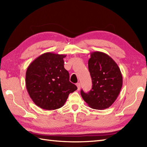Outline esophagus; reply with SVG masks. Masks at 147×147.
Returning <instances> with one entry per match:
<instances>
[{
	"label": "esophagus",
	"instance_id": "esophagus-1",
	"mask_svg": "<svg viewBox=\"0 0 147 147\" xmlns=\"http://www.w3.org/2000/svg\"><path fill=\"white\" fill-rule=\"evenodd\" d=\"M76 86L78 87V90H80V88H81V84L80 83H76Z\"/></svg>",
	"mask_w": 147,
	"mask_h": 147
}]
</instances>
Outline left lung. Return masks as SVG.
<instances>
[{
    "label": "left lung",
    "mask_w": 147,
    "mask_h": 147,
    "mask_svg": "<svg viewBox=\"0 0 147 147\" xmlns=\"http://www.w3.org/2000/svg\"><path fill=\"white\" fill-rule=\"evenodd\" d=\"M88 69L92 88L88 93L81 90L82 98L92 109L104 110L109 108L117 99L123 86L119 67L107 54L93 52L88 60Z\"/></svg>",
    "instance_id": "obj_1"
}]
</instances>
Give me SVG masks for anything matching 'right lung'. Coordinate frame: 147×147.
<instances>
[{
	"instance_id": "right-lung-1",
	"label": "right lung",
	"mask_w": 147,
	"mask_h": 147,
	"mask_svg": "<svg viewBox=\"0 0 147 147\" xmlns=\"http://www.w3.org/2000/svg\"><path fill=\"white\" fill-rule=\"evenodd\" d=\"M66 55L47 52L35 59L26 72V86L35 104L45 110L62 107L77 86L64 67Z\"/></svg>"
}]
</instances>
